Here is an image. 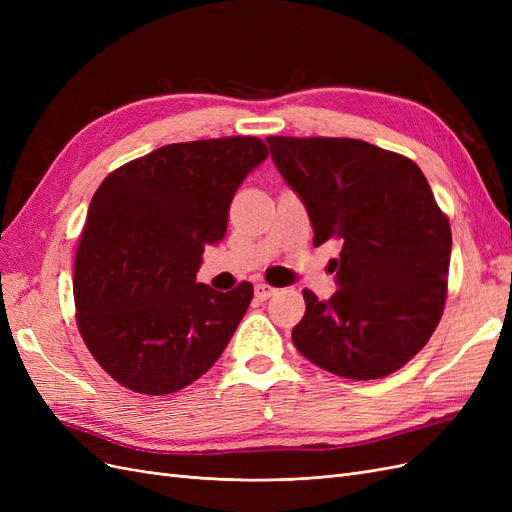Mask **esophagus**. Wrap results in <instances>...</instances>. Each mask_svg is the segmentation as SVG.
<instances>
[{
  "instance_id": "obj_1",
  "label": "esophagus",
  "mask_w": 512,
  "mask_h": 512,
  "mask_svg": "<svg viewBox=\"0 0 512 512\" xmlns=\"http://www.w3.org/2000/svg\"><path fill=\"white\" fill-rule=\"evenodd\" d=\"M254 294H256V299L267 301L269 297H273V294H275V288L269 286V284H256L254 286Z\"/></svg>"
}]
</instances>
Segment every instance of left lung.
Wrapping results in <instances>:
<instances>
[{
    "label": "left lung",
    "mask_w": 512,
    "mask_h": 512,
    "mask_svg": "<svg viewBox=\"0 0 512 512\" xmlns=\"http://www.w3.org/2000/svg\"><path fill=\"white\" fill-rule=\"evenodd\" d=\"M271 158L299 194L314 245L342 241L337 290L305 316L292 342L307 361L352 380L404 367L444 312L451 224L412 160L356 138L269 136Z\"/></svg>",
    "instance_id": "obj_1"
}]
</instances>
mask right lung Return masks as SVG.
<instances>
[{
	"instance_id": "add662e5",
	"label": "right lung",
	"mask_w": 512,
	"mask_h": 512,
	"mask_svg": "<svg viewBox=\"0 0 512 512\" xmlns=\"http://www.w3.org/2000/svg\"><path fill=\"white\" fill-rule=\"evenodd\" d=\"M256 136L164 145L119 166L96 190L74 260L76 324L121 386L170 395L220 359L254 297L196 282L228 207L265 162Z\"/></svg>"
}]
</instances>
